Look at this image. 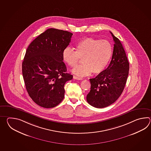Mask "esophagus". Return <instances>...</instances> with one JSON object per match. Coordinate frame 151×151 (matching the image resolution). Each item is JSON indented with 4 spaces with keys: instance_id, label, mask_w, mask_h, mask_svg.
<instances>
[{
    "instance_id": "34e87169",
    "label": "esophagus",
    "mask_w": 151,
    "mask_h": 151,
    "mask_svg": "<svg viewBox=\"0 0 151 151\" xmlns=\"http://www.w3.org/2000/svg\"><path fill=\"white\" fill-rule=\"evenodd\" d=\"M73 78L75 79H77V80H83V78H80V77H77L76 76H73Z\"/></svg>"
}]
</instances>
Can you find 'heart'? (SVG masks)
I'll use <instances>...</instances> for the list:
<instances>
[{
    "label": "heart",
    "mask_w": 151,
    "mask_h": 151,
    "mask_svg": "<svg viewBox=\"0 0 151 151\" xmlns=\"http://www.w3.org/2000/svg\"><path fill=\"white\" fill-rule=\"evenodd\" d=\"M112 55L110 42L105 40L86 38L78 42L76 51L70 47L65 48L62 57L65 63L73 68L79 59L83 64L77 66L72 72L80 77L87 76L92 72L99 74L104 71L109 63Z\"/></svg>",
    "instance_id": "b5f03b06"
}]
</instances>
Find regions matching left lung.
<instances>
[{"instance_id":"obj_1","label":"left lung","mask_w":151,"mask_h":151,"mask_svg":"<svg viewBox=\"0 0 151 151\" xmlns=\"http://www.w3.org/2000/svg\"><path fill=\"white\" fill-rule=\"evenodd\" d=\"M111 33L114 42L112 60L108 68L90 79L91 90L86 100L91 106L104 108L114 103L122 94L129 72V63L119 39Z\"/></svg>"}]
</instances>
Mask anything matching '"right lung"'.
Here are the masks:
<instances>
[{"label": "right lung", "mask_w": 151, "mask_h": 151, "mask_svg": "<svg viewBox=\"0 0 151 151\" xmlns=\"http://www.w3.org/2000/svg\"><path fill=\"white\" fill-rule=\"evenodd\" d=\"M73 34L49 29L31 42L22 64V73L29 96L39 106L52 108L64 98V85L73 78L66 72L62 54Z\"/></svg>", "instance_id": "1"}]
</instances>
